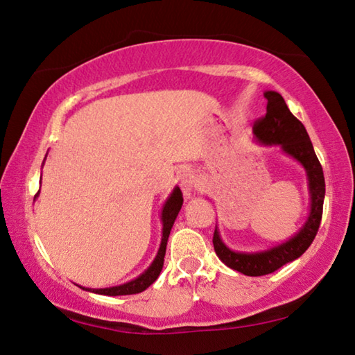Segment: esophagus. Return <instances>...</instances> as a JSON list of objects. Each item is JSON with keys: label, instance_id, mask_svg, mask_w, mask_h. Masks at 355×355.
<instances>
[{"label": "esophagus", "instance_id": "obj_1", "mask_svg": "<svg viewBox=\"0 0 355 355\" xmlns=\"http://www.w3.org/2000/svg\"><path fill=\"white\" fill-rule=\"evenodd\" d=\"M180 186H182V191L186 198H192L196 194L197 189V178L192 172L189 171H183L180 173Z\"/></svg>", "mask_w": 355, "mask_h": 355}]
</instances>
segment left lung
<instances>
[{"label": "left lung", "instance_id": "8db88e82", "mask_svg": "<svg viewBox=\"0 0 355 355\" xmlns=\"http://www.w3.org/2000/svg\"><path fill=\"white\" fill-rule=\"evenodd\" d=\"M263 96L267 99V113L254 122V137L261 144L281 146L282 152L304 167L309 180V192H311V212L306 223L292 239L270 250L257 251V253H239V251L230 250L222 242L216 228L212 243H214L218 259L227 267L247 276L273 273L287 262L298 259L311 247L321 223L326 192L323 167L315 155L306 127L288 110L284 98L279 93L266 92Z\"/></svg>", "mask_w": 355, "mask_h": 355}]
</instances>
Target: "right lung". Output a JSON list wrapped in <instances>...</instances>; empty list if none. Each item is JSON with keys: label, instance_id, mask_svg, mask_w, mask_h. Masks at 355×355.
Instances as JSON below:
<instances>
[{"label": "right lung", "instance_id": "1", "mask_svg": "<svg viewBox=\"0 0 355 355\" xmlns=\"http://www.w3.org/2000/svg\"><path fill=\"white\" fill-rule=\"evenodd\" d=\"M37 196H38V192H37ZM182 205H183V194L177 186V188L172 191V194L169 196V198L166 200V203L163 206V211H161V222H163V237H161V245H159L157 257L153 259V262L150 263V267L147 268L143 275H139L137 279H133L130 282H125V284H122V286L108 287V288H85V287H82V288L88 290V292L99 293V295L119 296V295L139 293V292H143V290H146L149 286H152L159 276L161 270H163L167 239H169L171 230L173 227V222H175L180 209H182Z\"/></svg>", "mask_w": 355, "mask_h": 355}]
</instances>
